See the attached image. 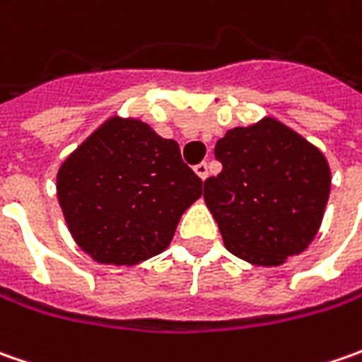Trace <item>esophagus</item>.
Returning a JSON list of instances; mask_svg holds the SVG:
<instances>
[{
	"label": "esophagus",
	"mask_w": 362,
	"mask_h": 362,
	"mask_svg": "<svg viewBox=\"0 0 362 362\" xmlns=\"http://www.w3.org/2000/svg\"><path fill=\"white\" fill-rule=\"evenodd\" d=\"M195 173L202 177L203 181L209 177V167H207V163H199V165H195Z\"/></svg>",
	"instance_id": "esophagus-1"
}]
</instances>
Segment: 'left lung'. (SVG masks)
<instances>
[{"label": "left lung", "instance_id": "8db88e82", "mask_svg": "<svg viewBox=\"0 0 362 362\" xmlns=\"http://www.w3.org/2000/svg\"><path fill=\"white\" fill-rule=\"evenodd\" d=\"M221 173L203 183L226 247L257 266H280L313 242L330 193L325 155L274 119L226 132Z\"/></svg>", "mask_w": 362, "mask_h": 362}]
</instances>
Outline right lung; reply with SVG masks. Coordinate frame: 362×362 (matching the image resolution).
<instances>
[{
  "mask_svg": "<svg viewBox=\"0 0 362 362\" xmlns=\"http://www.w3.org/2000/svg\"><path fill=\"white\" fill-rule=\"evenodd\" d=\"M202 183L175 141L112 117L64 160L58 202L82 252L98 264L134 266L169 245Z\"/></svg>",
  "mask_w": 362,
  "mask_h": 362,
  "instance_id": "add662e5",
  "label": "right lung"
}]
</instances>
